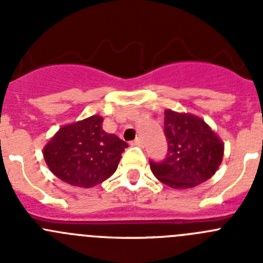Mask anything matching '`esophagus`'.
<instances>
[{
  "instance_id": "1",
  "label": "esophagus",
  "mask_w": 263,
  "mask_h": 263,
  "mask_svg": "<svg viewBox=\"0 0 263 263\" xmlns=\"http://www.w3.org/2000/svg\"><path fill=\"white\" fill-rule=\"evenodd\" d=\"M133 144H136V146H139V147H143V141H142V138H136L133 141Z\"/></svg>"
}]
</instances>
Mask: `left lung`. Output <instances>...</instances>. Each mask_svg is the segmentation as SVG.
I'll return each instance as SVG.
<instances>
[{"mask_svg":"<svg viewBox=\"0 0 263 263\" xmlns=\"http://www.w3.org/2000/svg\"><path fill=\"white\" fill-rule=\"evenodd\" d=\"M167 154L149 161L154 176L172 189H192L208 181L223 159L224 144L206 122L191 114L164 112Z\"/></svg>","mask_w":263,"mask_h":263,"instance_id":"8db88e82","label":"left lung"}]
</instances>
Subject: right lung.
I'll use <instances>...</instances> for the list:
<instances>
[{
	"mask_svg": "<svg viewBox=\"0 0 263 263\" xmlns=\"http://www.w3.org/2000/svg\"><path fill=\"white\" fill-rule=\"evenodd\" d=\"M103 117L94 115L64 125L44 147V159L54 176L72 186L90 189L116 172L127 147L102 127Z\"/></svg>",
	"mask_w": 263,
	"mask_h": 263,
	"instance_id": "1",
	"label": "right lung"
}]
</instances>
